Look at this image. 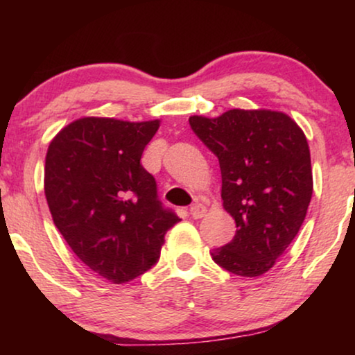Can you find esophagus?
Returning a JSON list of instances; mask_svg holds the SVG:
<instances>
[{"label":"esophagus","mask_w":355,"mask_h":355,"mask_svg":"<svg viewBox=\"0 0 355 355\" xmlns=\"http://www.w3.org/2000/svg\"><path fill=\"white\" fill-rule=\"evenodd\" d=\"M189 213H191V216L193 218V220H198V218L205 216L207 213V207L203 205V203H193V205H191V208H189Z\"/></svg>","instance_id":"34e87169"}]
</instances>
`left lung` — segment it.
<instances>
[{"label": "left lung", "mask_w": 355, "mask_h": 355, "mask_svg": "<svg viewBox=\"0 0 355 355\" xmlns=\"http://www.w3.org/2000/svg\"><path fill=\"white\" fill-rule=\"evenodd\" d=\"M189 124L220 162L223 207L237 227L211 259L247 278L266 273L307 215L313 192L307 139L288 114L270 110L191 116Z\"/></svg>", "instance_id": "8db88e82"}]
</instances>
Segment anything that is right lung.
Returning a JSON list of instances; mask_svg holds the SVG:
<instances>
[{
  "label": "right lung",
  "mask_w": 355,
  "mask_h": 355,
  "mask_svg": "<svg viewBox=\"0 0 355 355\" xmlns=\"http://www.w3.org/2000/svg\"><path fill=\"white\" fill-rule=\"evenodd\" d=\"M158 125L82 118L48 147L45 196L53 221L72 252L114 284L152 268L164 234L181 221L140 163Z\"/></svg>",
  "instance_id": "1"
}]
</instances>
